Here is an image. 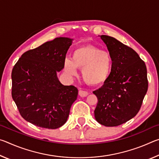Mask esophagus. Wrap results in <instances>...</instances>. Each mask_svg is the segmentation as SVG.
<instances>
[{
	"mask_svg": "<svg viewBox=\"0 0 159 159\" xmlns=\"http://www.w3.org/2000/svg\"><path fill=\"white\" fill-rule=\"evenodd\" d=\"M79 96L81 97V98H85V97H86L88 95V93L87 92V91L80 90L79 92Z\"/></svg>",
	"mask_w": 159,
	"mask_h": 159,
	"instance_id": "obj_1",
	"label": "esophagus"
}]
</instances>
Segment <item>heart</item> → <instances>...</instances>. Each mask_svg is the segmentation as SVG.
Masks as SVG:
<instances>
[{"mask_svg": "<svg viewBox=\"0 0 159 159\" xmlns=\"http://www.w3.org/2000/svg\"><path fill=\"white\" fill-rule=\"evenodd\" d=\"M112 58L107 51L86 45L76 48L72 53L71 59L64 61V71L71 76L77 74V68L82 69L84 81L89 85H98L106 82L111 74Z\"/></svg>", "mask_w": 159, "mask_h": 159, "instance_id": "heart-1", "label": "heart"}]
</instances>
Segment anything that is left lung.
I'll list each match as a JSON object with an SVG mask.
<instances>
[{"label": "left lung", "instance_id": "left-lung-1", "mask_svg": "<svg viewBox=\"0 0 159 159\" xmlns=\"http://www.w3.org/2000/svg\"><path fill=\"white\" fill-rule=\"evenodd\" d=\"M112 58L111 74L93 93L98 99L95 118L101 125L118 126L138 114L147 92L145 63L131 48L114 38L99 36Z\"/></svg>", "mask_w": 159, "mask_h": 159}]
</instances>
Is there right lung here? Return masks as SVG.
<instances>
[{
	"instance_id": "obj_1",
	"label": "right lung",
	"mask_w": 159,
	"mask_h": 159,
	"mask_svg": "<svg viewBox=\"0 0 159 159\" xmlns=\"http://www.w3.org/2000/svg\"><path fill=\"white\" fill-rule=\"evenodd\" d=\"M73 39L56 38L35 49L26 51L12 71V97L21 116L41 128L56 129L69 117L78 96L74 85H64L57 73Z\"/></svg>"
}]
</instances>
